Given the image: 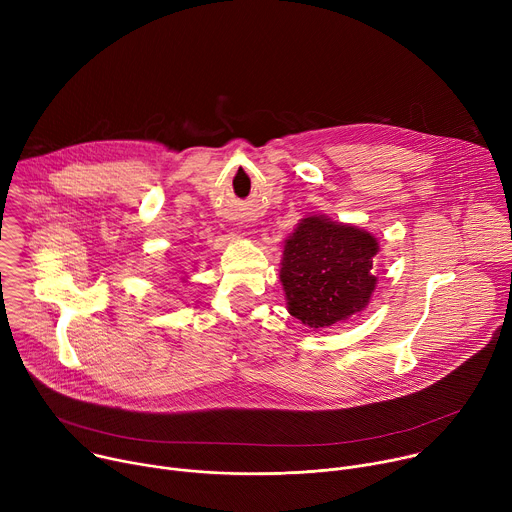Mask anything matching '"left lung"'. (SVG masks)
Instances as JSON below:
<instances>
[{"instance_id": "obj_1", "label": "left lung", "mask_w": 512, "mask_h": 512, "mask_svg": "<svg viewBox=\"0 0 512 512\" xmlns=\"http://www.w3.org/2000/svg\"><path fill=\"white\" fill-rule=\"evenodd\" d=\"M377 253L373 233L308 214L283 241L279 279L287 312L314 330L360 314L377 289Z\"/></svg>"}]
</instances>
